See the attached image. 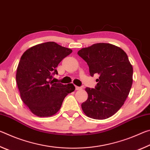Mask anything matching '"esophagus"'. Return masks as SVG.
<instances>
[{"instance_id": "esophagus-1", "label": "esophagus", "mask_w": 150, "mask_h": 150, "mask_svg": "<svg viewBox=\"0 0 150 150\" xmlns=\"http://www.w3.org/2000/svg\"><path fill=\"white\" fill-rule=\"evenodd\" d=\"M75 89L77 90V91H78V90H81V89H82V87H77V86H76V87H75Z\"/></svg>"}]
</instances>
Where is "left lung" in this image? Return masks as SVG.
Masks as SVG:
<instances>
[{
    "label": "left lung",
    "instance_id": "obj_1",
    "mask_svg": "<svg viewBox=\"0 0 150 150\" xmlns=\"http://www.w3.org/2000/svg\"><path fill=\"white\" fill-rule=\"evenodd\" d=\"M89 67L91 77L98 75L95 88L87 87L88 98L81 105L88 117L104 120L117 112L125 102L133 82V67L123 50L98 43L77 52Z\"/></svg>",
    "mask_w": 150,
    "mask_h": 150
}]
</instances>
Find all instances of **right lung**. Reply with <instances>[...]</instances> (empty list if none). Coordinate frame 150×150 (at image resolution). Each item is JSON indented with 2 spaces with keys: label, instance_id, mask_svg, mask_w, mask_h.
<instances>
[{
  "label": "right lung",
  "instance_id": "right-lung-1",
  "mask_svg": "<svg viewBox=\"0 0 150 150\" xmlns=\"http://www.w3.org/2000/svg\"><path fill=\"white\" fill-rule=\"evenodd\" d=\"M71 52L69 48L48 42L32 46L22 54L16 80L21 99L35 116L55 115L65 96L75 91L73 83L63 85L52 81L53 75L58 74V64Z\"/></svg>",
  "mask_w": 150,
  "mask_h": 150
}]
</instances>
